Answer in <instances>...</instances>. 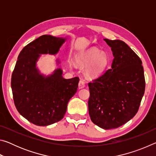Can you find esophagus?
I'll return each mask as SVG.
<instances>
[{
	"label": "esophagus",
	"mask_w": 156,
	"mask_h": 156,
	"mask_svg": "<svg viewBox=\"0 0 156 156\" xmlns=\"http://www.w3.org/2000/svg\"><path fill=\"white\" fill-rule=\"evenodd\" d=\"M84 87H85V81L83 79H81V80L79 81V83H78V88L79 89H83L84 88Z\"/></svg>",
	"instance_id": "34e87169"
}]
</instances>
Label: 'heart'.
<instances>
[{
  "label": "heart",
  "instance_id": "b5f03b06",
  "mask_svg": "<svg viewBox=\"0 0 156 156\" xmlns=\"http://www.w3.org/2000/svg\"><path fill=\"white\" fill-rule=\"evenodd\" d=\"M78 64L83 66L91 65L90 73L93 75H98L105 67L107 62V56L100 53L99 50L91 49L84 53L77 60Z\"/></svg>",
  "mask_w": 156,
  "mask_h": 156
}]
</instances>
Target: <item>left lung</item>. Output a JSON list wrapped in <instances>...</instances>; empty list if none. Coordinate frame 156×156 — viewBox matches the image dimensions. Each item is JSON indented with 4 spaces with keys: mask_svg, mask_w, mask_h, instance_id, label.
Returning <instances> with one entry per match:
<instances>
[{
    "mask_svg": "<svg viewBox=\"0 0 156 156\" xmlns=\"http://www.w3.org/2000/svg\"><path fill=\"white\" fill-rule=\"evenodd\" d=\"M112 47V67L89 83V114L104 129L118 128L138 112L145 90L142 60L125 42L104 39Z\"/></svg>",
    "mask_w": 156,
    "mask_h": 156,
    "instance_id": "1",
    "label": "left lung"
}]
</instances>
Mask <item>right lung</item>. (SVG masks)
<instances>
[{"instance_id": "add662e5", "label": "right lung", "mask_w": 156, "mask_h": 156, "mask_svg": "<svg viewBox=\"0 0 156 156\" xmlns=\"http://www.w3.org/2000/svg\"><path fill=\"white\" fill-rule=\"evenodd\" d=\"M65 41L50 35L40 36L22 49L13 71L15 106L21 115L36 125L47 126L62 120L69 100L77 91L78 77L65 79L60 69L44 77L36 67L40 54H56Z\"/></svg>"}]
</instances>
